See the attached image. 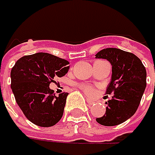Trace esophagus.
<instances>
[{"instance_id": "1", "label": "esophagus", "mask_w": 155, "mask_h": 155, "mask_svg": "<svg viewBox=\"0 0 155 155\" xmlns=\"http://www.w3.org/2000/svg\"><path fill=\"white\" fill-rule=\"evenodd\" d=\"M87 102L88 105H92V104L94 103V101H90V100H88V99H87Z\"/></svg>"}]
</instances>
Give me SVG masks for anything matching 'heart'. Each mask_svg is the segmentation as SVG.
<instances>
[{
  "label": "heart",
  "instance_id": "b5f03b06",
  "mask_svg": "<svg viewBox=\"0 0 155 155\" xmlns=\"http://www.w3.org/2000/svg\"><path fill=\"white\" fill-rule=\"evenodd\" d=\"M83 88H84V90H85V92L87 94H88V95H92L93 94V88L91 87H84Z\"/></svg>",
  "mask_w": 155,
  "mask_h": 155
}]
</instances>
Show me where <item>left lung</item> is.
I'll return each mask as SVG.
<instances>
[{
    "mask_svg": "<svg viewBox=\"0 0 155 155\" xmlns=\"http://www.w3.org/2000/svg\"><path fill=\"white\" fill-rule=\"evenodd\" d=\"M96 58L108 60L111 68V79L106 94H113L106 104V113L96 120L104 126L119 125L136 112L146 87V69L139 57L119 48H106Z\"/></svg>",
    "mask_w": 155,
    "mask_h": 155,
    "instance_id": "left-lung-1",
    "label": "left lung"
}]
</instances>
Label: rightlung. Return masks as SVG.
<instances>
[{"label": "right lung", "mask_w": 155, "mask_h": 155, "mask_svg": "<svg viewBox=\"0 0 155 155\" xmlns=\"http://www.w3.org/2000/svg\"><path fill=\"white\" fill-rule=\"evenodd\" d=\"M68 61L47 53L25 55L11 71V88L25 117L40 127H51L64 113L68 93L54 94L49 87L54 78L65 76Z\"/></svg>", "instance_id": "1"}]
</instances>
